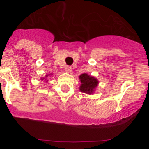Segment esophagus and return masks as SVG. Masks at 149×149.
<instances>
[{
	"label": "esophagus",
	"instance_id": "obj_1",
	"mask_svg": "<svg viewBox=\"0 0 149 149\" xmlns=\"http://www.w3.org/2000/svg\"><path fill=\"white\" fill-rule=\"evenodd\" d=\"M71 71H72V67H70V66L65 67V72H68V73H69Z\"/></svg>",
	"mask_w": 149,
	"mask_h": 149
}]
</instances>
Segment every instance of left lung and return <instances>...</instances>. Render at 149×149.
I'll return each instance as SVG.
<instances>
[{
    "instance_id": "1",
    "label": "left lung",
    "mask_w": 149,
    "mask_h": 149,
    "mask_svg": "<svg viewBox=\"0 0 149 149\" xmlns=\"http://www.w3.org/2000/svg\"><path fill=\"white\" fill-rule=\"evenodd\" d=\"M79 78L81 79V82L80 90L87 94L93 93L94 89L98 85V81L95 77L88 75L87 74H83L79 77Z\"/></svg>"
}]
</instances>
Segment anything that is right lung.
<instances>
[{"mask_svg":"<svg viewBox=\"0 0 149 149\" xmlns=\"http://www.w3.org/2000/svg\"><path fill=\"white\" fill-rule=\"evenodd\" d=\"M46 77H47V75H46ZM42 80H44V78H42Z\"/></svg>","mask_w":149,"mask_h":149,"instance_id":"obj_1","label":"right lung"}]
</instances>
